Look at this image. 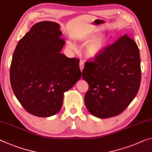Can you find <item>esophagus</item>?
<instances>
[{"instance_id": "1", "label": "esophagus", "mask_w": 152, "mask_h": 152, "mask_svg": "<svg viewBox=\"0 0 152 152\" xmlns=\"http://www.w3.org/2000/svg\"><path fill=\"white\" fill-rule=\"evenodd\" d=\"M79 66H80L81 71H82L83 69V67H84V63H83V62L80 61V62H79Z\"/></svg>"}]
</instances>
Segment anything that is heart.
<instances>
[{"label":"heart","mask_w":152,"mask_h":152,"mask_svg":"<svg viewBox=\"0 0 152 152\" xmlns=\"http://www.w3.org/2000/svg\"><path fill=\"white\" fill-rule=\"evenodd\" d=\"M101 35H92L85 39L84 42L88 43L86 48V54L89 58L94 59L99 56L103 52L106 47L107 41L105 39H100ZM68 46L71 50H75L76 47L72 41L68 42Z\"/></svg>","instance_id":"obj_1"}]
</instances>
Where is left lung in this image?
Returning a JSON list of instances; mask_svg holds the SVG:
<instances>
[{
    "label": "left lung",
    "mask_w": 152,
    "mask_h": 152,
    "mask_svg": "<svg viewBox=\"0 0 152 152\" xmlns=\"http://www.w3.org/2000/svg\"><path fill=\"white\" fill-rule=\"evenodd\" d=\"M141 77L139 48L125 34L92 62H86L82 77L89 84L86 108L99 118L119 115L136 96Z\"/></svg>",
    "instance_id": "1"
}]
</instances>
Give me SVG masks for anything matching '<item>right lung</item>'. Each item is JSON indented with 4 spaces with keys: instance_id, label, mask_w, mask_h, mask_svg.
I'll return each instance as SVG.
<instances>
[{
    "instance_id": "1",
    "label": "right lung",
    "mask_w": 152,
    "mask_h": 152,
    "mask_svg": "<svg viewBox=\"0 0 152 152\" xmlns=\"http://www.w3.org/2000/svg\"><path fill=\"white\" fill-rule=\"evenodd\" d=\"M58 23L32 26L18 42L10 67L12 90L29 113L47 118L59 112L64 93L81 76L79 60L61 51L66 41Z\"/></svg>"
}]
</instances>
